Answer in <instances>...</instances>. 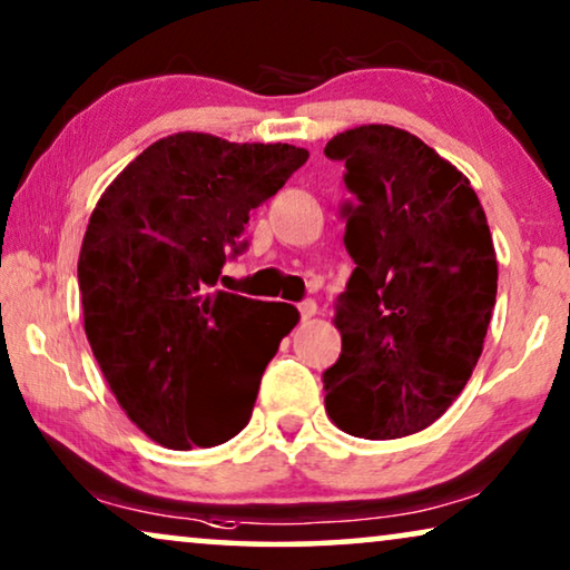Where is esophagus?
Segmentation results:
<instances>
[{
  "label": "esophagus",
  "mask_w": 570,
  "mask_h": 570,
  "mask_svg": "<svg viewBox=\"0 0 570 570\" xmlns=\"http://www.w3.org/2000/svg\"><path fill=\"white\" fill-rule=\"evenodd\" d=\"M315 313H317V305H315L313 299L302 302V305H299V315H302V321H313Z\"/></svg>",
  "instance_id": "1"
}]
</instances>
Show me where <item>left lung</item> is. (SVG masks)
I'll return each instance as SVG.
<instances>
[{"label": "left lung", "mask_w": 570, "mask_h": 570, "mask_svg": "<svg viewBox=\"0 0 570 570\" xmlns=\"http://www.w3.org/2000/svg\"><path fill=\"white\" fill-rule=\"evenodd\" d=\"M352 203L354 261L333 325L341 356L325 370L336 428L367 440L414 435L464 391L495 307L498 261L480 197L416 135L362 125L333 135Z\"/></svg>", "instance_id": "1"}]
</instances>
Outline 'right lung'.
<instances>
[{
	"label": "right lung",
	"mask_w": 570,
	"mask_h": 570,
	"mask_svg": "<svg viewBox=\"0 0 570 570\" xmlns=\"http://www.w3.org/2000/svg\"><path fill=\"white\" fill-rule=\"evenodd\" d=\"M286 142L208 132L156 140L98 197L78 281L88 344L132 424L171 451L210 449L249 422L297 307L216 286L245 249L249 210L307 161Z\"/></svg>",
	"instance_id": "obj_1"
}]
</instances>
